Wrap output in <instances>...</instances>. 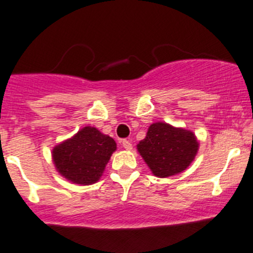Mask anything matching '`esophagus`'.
<instances>
[{
    "instance_id": "esophagus-1",
    "label": "esophagus",
    "mask_w": 253,
    "mask_h": 253,
    "mask_svg": "<svg viewBox=\"0 0 253 253\" xmlns=\"http://www.w3.org/2000/svg\"><path fill=\"white\" fill-rule=\"evenodd\" d=\"M121 143H122V147H124L126 150H131L132 149V143L129 142L128 139H122Z\"/></svg>"
}]
</instances>
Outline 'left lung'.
I'll return each instance as SVG.
<instances>
[{
  "label": "left lung",
  "instance_id": "left-lung-1",
  "mask_svg": "<svg viewBox=\"0 0 253 253\" xmlns=\"http://www.w3.org/2000/svg\"><path fill=\"white\" fill-rule=\"evenodd\" d=\"M198 145L193 132L155 122L149 126L145 138L137 144V149L154 176L169 177L190 167Z\"/></svg>",
  "mask_w": 253,
  "mask_h": 253
}]
</instances>
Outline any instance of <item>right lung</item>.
<instances>
[{
	"instance_id": "add662e5",
	"label": "right lung",
	"mask_w": 253,
	"mask_h": 253,
	"mask_svg": "<svg viewBox=\"0 0 253 253\" xmlns=\"http://www.w3.org/2000/svg\"><path fill=\"white\" fill-rule=\"evenodd\" d=\"M116 143L95 127H83L77 134L52 149L56 170L78 185L95 183L103 175Z\"/></svg>"
}]
</instances>
